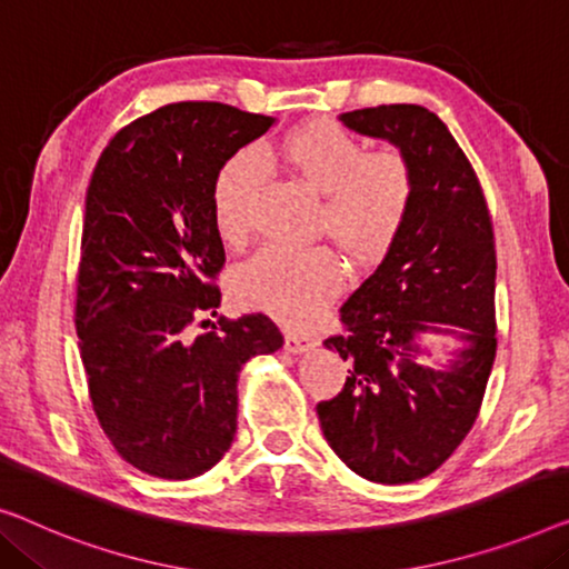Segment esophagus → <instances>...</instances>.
<instances>
[{"instance_id":"1","label":"esophagus","mask_w":569,"mask_h":569,"mask_svg":"<svg viewBox=\"0 0 569 569\" xmlns=\"http://www.w3.org/2000/svg\"><path fill=\"white\" fill-rule=\"evenodd\" d=\"M284 349L290 353H302V351L312 349V341L308 339V336H302L298 331H287L284 333Z\"/></svg>"}]
</instances>
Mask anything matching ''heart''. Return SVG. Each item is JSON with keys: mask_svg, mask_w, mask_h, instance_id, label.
I'll return each instance as SVG.
<instances>
[{"mask_svg": "<svg viewBox=\"0 0 569 569\" xmlns=\"http://www.w3.org/2000/svg\"><path fill=\"white\" fill-rule=\"evenodd\" d=\"M279 156L305 184L323 194L318 216L341 249L359 264L380 261L398 243L413 210L416 182L406 156L375 151L328 120L300 126L279 146ZM269 161L259 148H241L216 179V223L223 241L243 243ZM341 261L326 246H264L233 274V292L246 308L264 310L290 326H308L341 290Z\"/></svg>", "mask_w": 569, "mask_h": 569, "instance_id": "heart-1", "label": "heart"}]
</instances>
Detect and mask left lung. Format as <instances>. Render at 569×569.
<instances>
[{
	"instance_id": "8db88e82",
	"label": "left lung",
	"mask_w": 569,
	"mask_h": 569,
	"mask_svg": "<svg viewBox=\"0 0 569 569\" xmlns=\"http://www.w3.org/2000/svg\"><path fill=\"white\" fill-rule=\"evenodd\" d=\"M341 122L400 148L416 194L398 243L341 305L346 333L323 341L349 377L318 402V421L359 477L416 482L455 455L480 413L498 346L496 238L472 163L431 110L380 104ZM426 335L458 343L439 368L422 365Z\"/></svg>"
}]
</instances>
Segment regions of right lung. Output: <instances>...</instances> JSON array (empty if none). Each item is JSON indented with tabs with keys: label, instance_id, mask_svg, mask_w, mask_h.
I'll use <instances>...</instances> for the list:
<instances>
[{
	"label": "right lung",
	"instance_id": "right-lung-1",
	"mask_svg": "<svg viewBox=\"0 0 569 569\" xmlns=\"http://www.w3.org/2000/svg\"><path fill=\"white\" fill-rule=\"evenodd\" d=\"M271 126L220 102L159 107L112 138L87 189L73 323L89 398L114 451L161 480L223 459L238 372L284 343L261 312L192 333L220 308L216 179Z\"/></svg>",
	"mask_w": 569,
	"mask_h": 569
}]
</instances>
